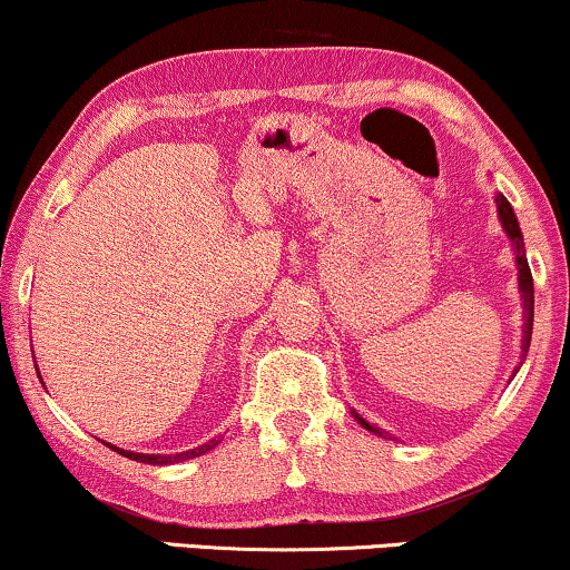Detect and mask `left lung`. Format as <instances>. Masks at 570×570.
<instances>
[{"instance_id":"left-lung-1","label":"left lung","mask_w":570,"mask_h":570,"mask_svg":"<svg viewBox=\"0 0 570 570\" xmlns=\"http://www.w3.org/2000/svg\"><path fill=\"white\" fill-rule=\"evenodd\" d=\"M495 207H498V220H501L503 230H505V236H509L511 246H513V254H517L519 293H521V306H524V340H521V353H527L529 342H532V322H534V283H532V272H529L527 248H524V236H521L519 220H517V215H513L511 202L505 199L501 191H495ZM517 371H519V365H517V368H513V373H511V379H509V381H513V376H517ZM353 417L357 420V423H361V425L365 428V431L376 433V435H381V439H384V431H381V428H376V425H371L368 420L357 415L355 410H353Z\"/></svg>"}]
</instances>
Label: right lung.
Masks as SVG:
<instances>
[{"label": "right lung", "mask_w": 570, "mask_h": 570, "mask_svg": "<svg viewBox=\"0 0 570 570\" xmlns=\"http://www.w3.org/2000/svg\"><path fill=\"white\" fill-rule=\"evenodd\" d=\"M38 379H41V373H38ZM220 441H223V435H215V439H209L207 443H202V446L189 449V451H181V454H137V451L119 449V446H114V443H106V441H104V443H106L108 449H114L116 454H121V456H127V459H135V462L163 466V464H178V462H186V459H194V456L207 454V451H213Z\"/></svg>", "instance_id": "add662e5"}]
</instances>
